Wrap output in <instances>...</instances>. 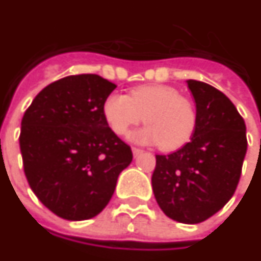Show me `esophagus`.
Segmentation results:
<instances>
[{"label": "esophagus", "instance_id": "obj_1", "mask_svg": "<svg viewBox=\"0 0 261 261\" xmlns=\"http://www.w3.org/2000/svg\"><path fill=\"white\" fill-rule=\"evenodd\" d=\"M144 153V150L139 148H133V154H134V157H138L139 154H142Z\"/></svg>", "mask_w": 261, "mask_h": 261}]
</instances>
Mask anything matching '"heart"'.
<instances>
[{
    "instance_id": "heart-1",
    "label": "heart",
    "mask_w": 261,
    "mask_h": 261,
    "mask_svg": "<svg viewBox=\"0 0 261 261\" xmlns=\"http://www.w3.org/2000/svg\"><path fill=\"white\" fill-rule=\"evenodd\" d=\"M102 116L117 135H128L145 120L148 126L133 134L139 144H160L164 150H175L188 144L196 130L194 104L167 85H144L130 95L111 93L102 102Z\"/></svg>"
}]
</instances>
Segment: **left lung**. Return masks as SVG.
Here are the masks:
<instances>
[{"mask_svg":"<svg viewBox=\"0 0 261 261\" xmlns=\"http://www.w3.org/2000/svg\"><path fill=\"white\" fill-rule=\"evenodd\" d=\"M197 124L190 142L170 154H156L152 188L162 211L179 223H201L236 192L248 141L242 116L226 95L189 79Z\"/></svg>","mask_w":261,"mask_h":261,"instance_id":"obj_1","label":"left lung"}]
</instances>
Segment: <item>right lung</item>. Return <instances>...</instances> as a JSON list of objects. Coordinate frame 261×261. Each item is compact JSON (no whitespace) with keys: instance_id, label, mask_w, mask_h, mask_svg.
Returning a JSON list of instances; mask_svg holds the SVG:
<instances>
[{"instance_id":"right-lung-1","label":"right lung","mask_w":261,"mask_h":261,"mask_svg":"<svg viewBox=\"0 0 261 261\" xmlns=\"http://www.w3.org/2000/svg\"><path fill=\"white\" fill-rule=\"evenodd\" d=\"M116 85L95 73L71 75L38 93L21 119L25 178L38 200L67 220L94 218L108 205L133 152L102 116Z\"/></svg>"}]
</instances>
